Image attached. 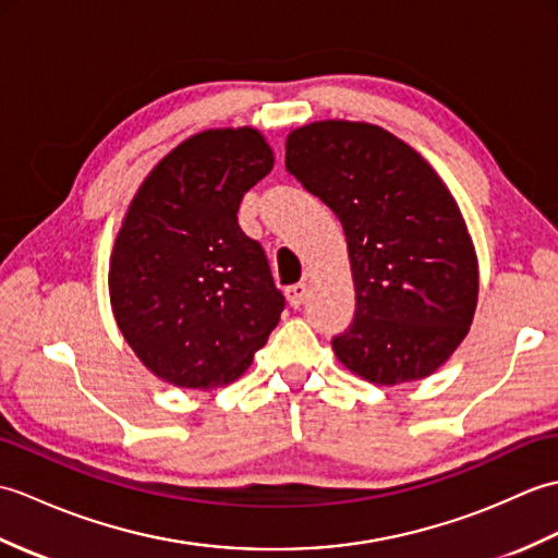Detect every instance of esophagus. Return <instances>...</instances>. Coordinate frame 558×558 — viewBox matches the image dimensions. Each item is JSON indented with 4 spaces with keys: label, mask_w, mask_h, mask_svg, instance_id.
Here are the masks:
<instances>
[{
    "label": "esophagus",
    "mask_w": 558,
    "mask_h": 558,
    "mask_svg": "<svg viewBox=\"0 0 558 558\" xmlns=\"http://www.w3.org/2000/svg\"><path fill=\"white\" fill-rule=\"evenodd\" d=\"M286 298H288L290 306H294V310H300V306L306 300V286H304V282H298V286H290L286 290Z\"/></svg>",
    "instance_id": "obj_1"
}]
</instances>
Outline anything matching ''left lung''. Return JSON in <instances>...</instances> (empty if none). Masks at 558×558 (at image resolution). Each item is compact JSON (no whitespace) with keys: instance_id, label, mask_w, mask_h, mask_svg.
<instances>
[{"instance_id":"obj_1","label":"left lung","mask_w":558,"mask_h":558,"mask_svg":"<svg viewBox=\"0 0 558 558\" xmlns=\"http://www.w3.org/2000/svg\"><path fill=\"white\" fill-rule=\"evenodd\" d=\"M286 168L336 213L348 240L354 318L336 357L372 384L417 381L468 336L477 256L446 184L381 126L314 122L294 129Z\"/></svg>"}]
</instances>
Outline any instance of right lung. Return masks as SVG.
<instances>
[{"instance_id":"right-lung-1","label":"right lung","mask_w":558,"mask_h":558,"mask_svg":"<svg viewBox=\"0 0 558 558\" xmlns=\"http://www.w3.org/2000/svg\"><path fill=\"white\" fill-rule=\"evenodd\" d=\"M270 170L256 129H216L165 156L129 206L110 302L129 345L165 381L230 384L278 326L286 298L236 222L242 196Z\"/></svg>"}]
</instances>
